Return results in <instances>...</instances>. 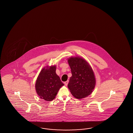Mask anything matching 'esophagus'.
Segmentation results:
<instances>
[{"instance_id": "34e87169", "label": "esophagus", "mask_w": 133, "mask_h": 133, "mask_svg": "<svg viewBox=\"0 0 133 133\" xmlns=\"http://www.w3.org/2000/svg\"><path fill=\"white\" fill-rule=\"evenodd\" d=\"M68 81H66L64 82V84H65V85H68Z\"/></svg>"}]
</instances>
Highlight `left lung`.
<instances>
[{
	"label": "left lung",
	"mask_w": 133,
	"mask_h": 133,
	"mask_svg": "<svg viewBox=\"0 0 133 133\" xmlns=\"http://www.w3.org/2000/svg\"><path fill=\"white\" fill-rule=\"evenodd\" d=\"M68 61L72 73L68 88L75 98H85L92 93L96 85L93 70L88 63L81 57H71Z\"/></svg>",
	"instance_id": "8db88e82"
}]
</instances>
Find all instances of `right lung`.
I'll use <instances>...</instances> for the list:
<instances>
[{"label": "right lung", "instance_id": "obj_1", "mask_svg": "<svg viewBox=\"0 0 133 133\" xmlns=\"http://www.w3.org/2000/svg\"><path fill=\"white\" fill-rule=\"evenodd\" d=\"M56 71V65L46 66L40 71L36 82L37 94L39 98L47 101L55 99L60 88L64 85Z\"/></svg>", "mask_w": 133, "mask_h": 133}]
</instances>
